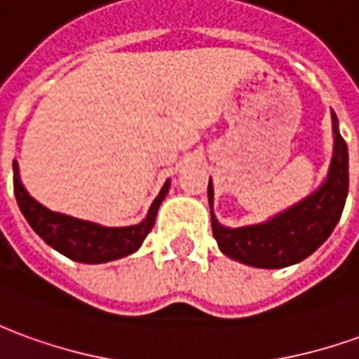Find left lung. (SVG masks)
<instances>
[{"label":"left lung","instance_id":"left-lung-1","mask_svg":"<svg viewBox=\"0 0 359 359\" xmlns=\"http://www.w3.org/2000/svg\"><path fill=\"white\" fill-rule=\"evenodd\" d=\"M334 149L327 179L309 196L266 222L245 227H225L214 214V184H208L212 231L217 247L241 264L255 268H285L313 255L334 231L348 196V145L340 136L332 112Z\"/></svg>","mask_w":359,"mask_h":359}]
</instances>
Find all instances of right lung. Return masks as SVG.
I'll return each mask as SVG.
<instances>
[{
    "label": "right lung",
    "mask_w": 359,
    "mask_h": 359,
    "mask_svg": "<svg viewBox=\"0 0 359 359\" xmlns=\"http://www.w3.org/2000/svg\"><path fill=\"white\" fill-rule=\"evenodd\" d=\"M169 187L171 180L167 179L157 198L149 205L147 215L140 223L126 227H107L101 223L52 212L46 205L40 204L25 188L19 175V163L13 161L15 198L25 219L46 245L62 252L64 257L83 264H102L136 252L147 233L154 229L159 205L167 196Z\"/></svg>",
    "instance_id": "1"
}]
</instances>
